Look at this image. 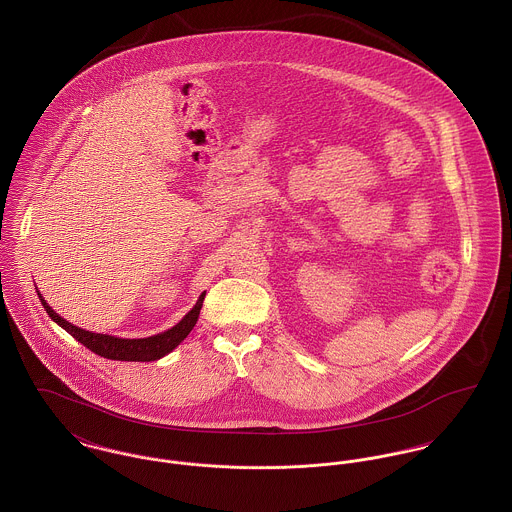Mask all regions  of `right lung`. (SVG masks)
Instances as JSON below:
<instances>
[{
  "label": "right lung",
  "instance_id": "1",
  "mask_svg": "<svg viewBox=\"0 0 512 512\" xmlns=\"http://www.w3.org/2000/svg\"><path fill=\"white\" fill-rule=\"evenodd\" d=\"M39 292V290H37ZM206 292L200 294L198 302L194 304V308L176 324L171 330L161 332L157 336L151 338H141V340H125V338H115L108 334H94L88 330H82L70 322H66L64 318H60L57 312L47 304V300L41 296V304L45 306L47 314L51 316V320H55L60 328H64L74 340L80 341L82 345H86L90 351L106 357V359H115V361H157L161 357H165L167 353H171L172 349L184 340L192 328L198 322L200 316V308L204 302Z\"/></svg>",
  "mask_w": 512,
  "mask_h": 512
}]
</instances>
